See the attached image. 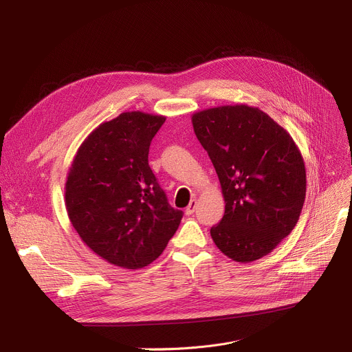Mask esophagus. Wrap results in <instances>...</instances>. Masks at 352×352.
<instances>
[{
    "label": "esophagus",
    "mask_w": 352,
    "mask_h": 352,
    "mask_svg": "<svg viewBox=\"0 0 352 352\" xmlns=\"http://www.w3.org/2000/svg\"><path fill=\"white\" fill-rule=\"evenodd\" d=\"M197 210V199H191V202L188 204V207L186 208V214L187 215H192Z\"/></svg>",
    "instance_id": "esophagus-1"
}]
</instances>
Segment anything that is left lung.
Here are the masks:
<instances>
[{
	"label": "left lung",
	"mask_w": 352,
	"mask_h": 352,
	"mask_svg": "<svg viewBox=\"0 0 352 352\" xmlns=\"http://www.w3.org/2000/svg\"><path fill=\"white\" fill-rule=\"evenodd\" d=\"M226 201L211 236L236 263L270 254L297 226L305 201L302 155L291 135L264 111L224 105L192 116Z\"/></svg>",
	"instance_id": "obj_1"
}]
</instances>
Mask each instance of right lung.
<instances>
[{"label": "right lung", "mask_w": 352, "mask_h": 352, "mask_svg": "<svg viewBox=\"0 0 352 352\" xmlns=\"http://www.w3.org/2000/svg\"><path fill=\"white\" fill-rule=\"evenodd\" d=\"M165 117L141 111L102 122L78 148L65 207L82 241L109 264L138 270L162 254L182 218L148 165Z\"/></svg>", "instance_id": "right-lung-1"}]
</instances>
